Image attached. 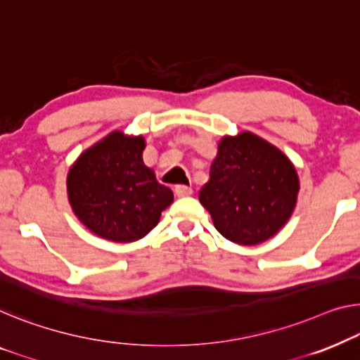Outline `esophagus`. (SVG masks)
Returning <instances> with one entry per match:
<instances>
[{"mask_svg":"<svg viewBox=\"0 0 360 360\" xmlns=\"http://www.w3.org/2000/svg\"><path fill=\"white\" fill-rule=\"evenodd\" d=\"M174 194H176V197H189L192 194V189L189 186L179 184L174 187Z\"/></svg>","mask_w":360,"mask_h":360,"instance_id":"34e87169","label":"esophagus"}]
</instances>
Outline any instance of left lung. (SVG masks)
<instances>
[{
	"label": "left lung",
	"mask_w": 360,
	"mask_h": 360,
	"mask_svg": "<svg viewBox=\"0 0 360 360\" xmlns=\"http://www.w3.org/2000/svg\"><path fill=\"white\" fill-rule=\"evenodd\" d=\"M297 192V171L286 155L255 134L240 132L219 141L198 200L219 234L236 244L257 245L291 218Z\"/></svg>",
	"instance_id": "obj_1"
}]
</instances>
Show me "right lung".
Wrapping results in <instances>:
<instances>
[{
    "mask_svg": "<svg viewBox=\"0 0 360 360\" xmlns=\"http://www.w3.org/2000/svg\"><path fill=\"white\" fill-rule=\"evenodd\" d=\"M146 139L115 131L85 150L68 173L72 212L90 231L111 243H134L157 226L173 202L143 165Z\"/></svg>",
    "mask_w": 360,
    "mask_h": 360,
    "instance_id": "obj_1",
    "label": "right lung"
}]
</instances>
